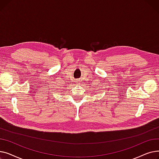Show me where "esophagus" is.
Instances as JSON below:
<instances>
[{
    "mask_svg": "<svg viewBox=\"0 0 159 159\" xmlns=\"http://www.w3.org/2000/svg\"><path fill=\"white\" fill-rule=\"evenodd\" d=\"M77 81L76 82H77V83H80V81H79V80H77Z\"/></svg>",
    "mask_w": 159,
    "mask_h": 159,
    "instance_id": "obj_1",
    "label": "esophagus"
}]
</instances>
